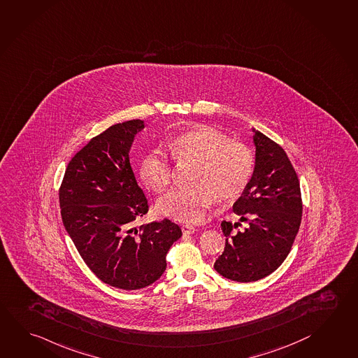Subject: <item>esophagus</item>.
<instances>
[{
  "instance_id": "obj_1",
  "label": "esophagus",
  "mask_w": 358,
  "mask_h": 358,
  "mask_svg": "<svg viewBox=\"0 0 358 358\" xmlns=\"http://www.w3.org/2000/svg\"><path fill=\"white\" fill-rule=\"evenodd\" d=\"M195 231H196L195 227L190 226V224H182V234H185V236H187V234H194Z\"/></svg>"
}]
</instances>
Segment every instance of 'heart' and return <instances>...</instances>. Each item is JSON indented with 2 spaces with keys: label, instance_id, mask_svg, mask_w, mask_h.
Here are the masks:
<instances>
[{
  "label": "heart",
  "instance_id": "obj_1",
  "mask_svg": "<svg viewBox=\"0 0 358 358\" xmlns=\"http://www.w3.org/2000/svg\"><path fill=\"white\" fill-rule=\"evenodd\" d=\"M170 154L179 165L195 163L190 187H178L156 203L160 215L176 221L198 223L204 220L217 198L234 201L248 187L254 173V156L246 145L231 141L210 127L188 131L170 145ZM174 169L168 154L154 149L143 156L140 176L149 188L163 192L173 180Z\"/></svg>",
  "mask_w": 358,
  "mask_h": 358
}]
</instances>
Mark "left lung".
Here are the masks:
<instances>
[{
  "label": "left lung",
  "instance_id": "obj_1",
  "mask_svg": "<svg viewBox=\"0 0 358 358\" xmlns=\"http://www.w3.org/2000/svg\"><path fill=\"white\" fill-rule=\"evenodd\" d=\"M255 168L248 187L234 202L241 223L223 221L226 248L215 271L234 281L264 279L284 262L299 231L303 204L299 179L284 149L255 130Z\"/></svg>",
  "mask_w": 358,
  "mask_h": 358
}]
</instances>
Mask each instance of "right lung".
I'll list each match as a JSON object with an SVG mask.
<instances>
[{
    "label": "right lung",
    "instance_id": "obj_1",
    "mask_svg": "<svg viewBox=\"0 0 358 358\" xmlns=\"http://www.w3.org/2000/svg\"><path fill=\"white\" fill-rule=\"evenodd\" d=\"M143 127L141 120H131L93 137L73 156L59 190L63 224L87 266L104 284L124 290L155 282L182 237L169 220L134 227L149 210L129 157Z\"/></svg>",
    "mask_w": 358,
    "mask_h": 358
}]
</instances>
